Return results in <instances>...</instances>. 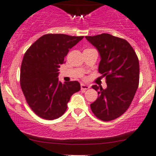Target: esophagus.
<instances>
[{
	"label": "esophagus",
	"mask_w": 156,
	"mask_h": 156,
	"mask_svg": "<svg viewBox=\"0 0 156 156\" xmlns=\"http://www.w3.org/2000/svg\"><path fill=\"white\" fill-rule=\"evenodd\" d=\"M89 88H90V86H89V85L83 84V83H81V90H88Z\"/></svg>",
	"instance_id": "1"
}]
</instances>
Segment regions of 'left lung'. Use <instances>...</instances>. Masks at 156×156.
I'll return each instance as SVG.
<instances>
[{"instance_id":"left-lung-1","label":"left lung","mask_w":156,"mask_h":156,"mask_svg":"<svg viewBox=\"0 0 156 156\" xmlns=\"http://www.w3.org/2000/svg\"><path fill=\"white\" fill-rule=\"evenodd\" d=\"M86 39L99 51V73L106 78L107 88L93 85L97 99L90 108L96 117L111 121L120 117L132 103L139 84V61L126 39L101 34Z\"/></svg>"}]
</instances>
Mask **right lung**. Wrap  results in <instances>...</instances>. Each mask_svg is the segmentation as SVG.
I'll use <instances>...</instances> for the list:
<instances>
[{
    "label": "right lung",
    "instance_id": "right-lung-1",
    "mask_svg": "<svg viewBox=\"0 0 156 156\" xmlns=\"http://www.w3.org/2000/svg\"><path fill=\"white\" fill-rule=\"evenodd\" d=\"M83 38L45 34L24 54L20 71L21 87L28 105L39 117L51 120L61 117L72 95L81 90L78 81L63 83L57 77L69 49Z\"/></svg>",
    "mask_w": 156,
    "mask_h": 156
}]
</instances>
